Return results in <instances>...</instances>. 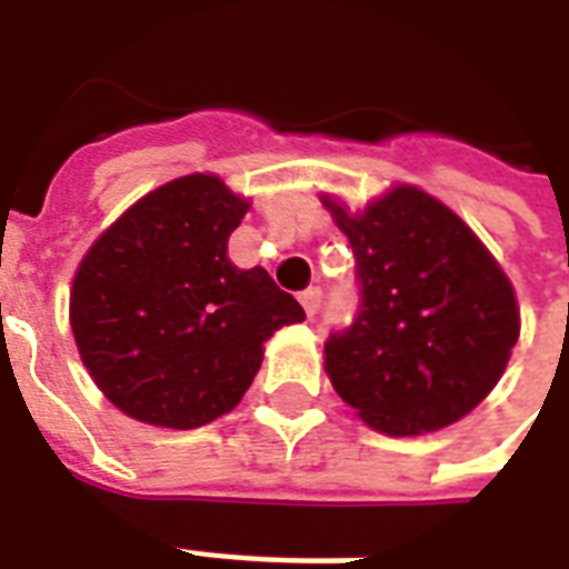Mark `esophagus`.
Listing matches in <instances>:
<instances>
[{
	"label": "esophagus",
	"instance_id": "34e87169",
	"mask_svg": "<svg viewBox=\"0 0 569 569\" xmlns=\"http://www.w3.org/2000/svg\"><path fill=\"white\" fill-rule=\"evenodd\" d=\"M301 307H303V312L310 316V319L316 316V312H319V307H321V289H319V286H310V289H303Z\"/></svg>",
	"mask_w": 569,
	"mask_h": 569
}]
</instances>
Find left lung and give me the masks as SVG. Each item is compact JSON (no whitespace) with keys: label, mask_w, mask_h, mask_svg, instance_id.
<instances>
[{"label":"left lung","mask_w":569,"mask_h":569,"mask_svg":"<svg viewBox=\"0 0 569 569\" xmlns=\"http://www.w3.org/2000/svg\"><path fill=\"white\" fill-rule=\"evenodd\" d=\"M357 259L360 312L325 342V372L369 428L416 437L458 422L520 339L517 295L485 241L428 191L396 186L351 212L325 194Z\"/></svg>","instance_id":"obj_1"}]
</instances>
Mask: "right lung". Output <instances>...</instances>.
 Here are the masks:
<instances>
[{
	"instance_id": "add662e5",
	"label": "right lung",
	"mask_w": 569,
	"mask_h": 569,
	"mask_svg": "<svg viewBox=\"0 0 569 569\" xmlns=\"http://www.w3.org/2000/svg\"><path fill=\"white\" fill-rule=\"evenodd\" d=\"M250 209L214 173H189L132 203L76 268L70 328L84 369L138 422L191 431L230 413L266 342L303 321L266 268L227 241Z\"/></svg>"
}]
</instances>
